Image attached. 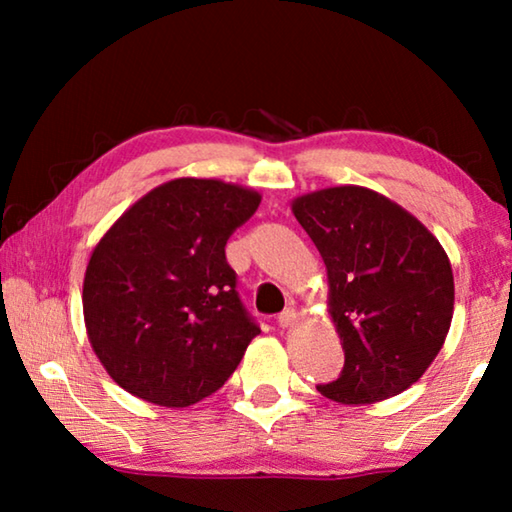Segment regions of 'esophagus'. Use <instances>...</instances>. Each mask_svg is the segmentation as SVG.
Here are the masks:
<instances>
[{"label": "esophagus", "mask_w": 512, "mask_h": 512, "mask_svg": "<svg viewBox=\"0 0 512 512\" xmlns=\"http://www.w3.org/2000/svg\"><path fill=\"white\" fill-rule=\"evenodd\" d=\"M296 320H298L296 309H284L282 314L277 316V325H280L282 329H289V327L296 325Z\"/></svg>", "instance_id": "1"}]
</instances>
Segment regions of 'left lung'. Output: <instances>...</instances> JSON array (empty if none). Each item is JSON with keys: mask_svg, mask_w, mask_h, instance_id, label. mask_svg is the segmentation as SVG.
I'll use <instances>...</instances> for the list:
<instances>
[{"mask_svg": "<svg viewBox=\"0 0 512 512\" xmlns=\"http://www.w3.org/2000/svg\"><path fill=\"white\" fill-rule=\"evenodd\" d=\"M293 214L327 268L329 314L345 352L318 393L370 404L402 393L431 366L454 314V275L438 239L391 198L345 185L305 194Z\"/></svg>", "mask_w": 512, "mask_h": 512, "instance_id": "left-lung-1", "label": "left lung"}]
</instances>
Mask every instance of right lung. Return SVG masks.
Listing matches in <instances>:
<instances>
[{
    "instance_id": "obj_1",
    "label": "right lung",
    "mask_w": 512,
    "mask_h": 512,
    "mask_svg": "<svg viewBox=\"0 0 512 512\" xmlns=\"http://www.w3.org/2000/svg\"><path fill=\"white\" fill-rule=\"evenodd\" d=\"M259 201L223 180L176 178L101 237L85 271L83 316L94 354L124 391L183 409L235 372L259 327L241 305L225 244Z\"/></svg>"
}]
</instances>
